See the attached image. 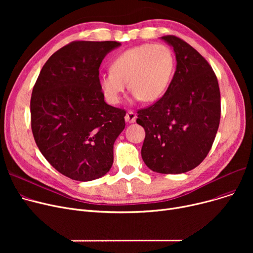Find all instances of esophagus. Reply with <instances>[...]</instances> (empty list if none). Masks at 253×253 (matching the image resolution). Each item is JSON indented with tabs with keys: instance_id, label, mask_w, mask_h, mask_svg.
<instances>
[{
	"instance_id": "obj_1",
	"label": "esophagus",
	"mask_w": 253,
	"mask_h": 253,
	"mask_svg": "<svg viewBox=\"0 0 253 253\" xmlns=\"http://www.w3.org/2000/svg\"><path fill=\"white\" fill-rule=\"evenodd\" d=\"M136 118H137V117H136V114H135L134 112L128 111L127 114H126V116H125V121H126L127 123H134Z\"/></svg>"
}]
</instances>
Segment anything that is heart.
<instances>
[{
	"label": "heart",
	"instance_id": "1",
	"mask_svg": "<svg viewBox=\"0 0 253 253\" xmlns=\"http://www.w3.org/2000/svg\"><path fill=\"white\" fill-rule=\"evenodd\" d=\"M175 56L163 44H143L130 48L111 63V73L99 77L105 99L117 104L128 88L135 99L153 102L167 91L175 71Z\"/></svg>",
	"mask_w": 253,
	"mask_h": 253
}]
</instances>
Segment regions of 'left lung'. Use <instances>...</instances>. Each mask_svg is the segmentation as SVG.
Here are the masks:
<instances>
[{"label": "left lung", "instance_id": "obj_1", "mask_svg": "<svg viewBox=\"0 0 253 253\" xmlns=\"http://www.w3.org/2000/svg\"><path fill=\"white\" fill-rule=\"evenodd\" d=\"M173 47L176 71L164 95L137 111L145 131L142 160L159 173L178 174L200 164L213 144L220 121V92L208 61L175 36H164Z\"/></svg>", "mask_w": 253, "mask_h": 253}]
</instances>
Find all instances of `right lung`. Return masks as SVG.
Segmentation results:
<instances>
[{
	"instance_id": "1",
	"label": "right lung",
	"mask_w": 253,
	"mask_h": 253,
	"mask_svg": "<svg viewBox=\"0 0 253 253\" xmlns=\"http://www.w3.org/2000/svg\"><path fill=\"white\" fill-rule=\"evenodd\" d=\"M116 41H74L46 61L31 97L35 141L61 174L89 181L110 171L114 142L126 111L109 105L99 87V66Z\"/></svg>"
}]
</instances>
